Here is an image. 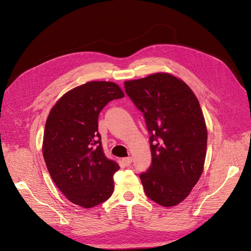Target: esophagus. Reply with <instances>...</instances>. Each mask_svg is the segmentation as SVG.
I'll return each mask as SVG.
<instances>
[{"mask_svg": "<svg viewBox=\"0 0 251 251\" xmlns=\"http://www.w3.org/2000/svg\"><path fill=\"white\" fill-rule=\"evenodd\" d=\"M122 162H123V164H124L125 166H129L131 163H132V157H131V156L124 157V159L122 160Z\"/></svg>", "mask_w": 251, "mask_h": 251, "instance_id": "1", "label": "esophagus"}]
</instances>
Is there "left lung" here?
I'll use <instances>...</instances> for the list:
<instances>
[{"label":"left lung","mask_w":251,"mask_h":251,"mask_svg":"<svg viewBox=\"0 0 251 251\" xmlns=\"http://www.w3.org/2000/svg\"><path fill=\"white\" fill-rule=\"evenodd\" d=\"M124 86L151 134V165L140 174L144 192L157 204L177 205L203 171L207 130L199 100L185 82L169 73L128 80Z\"/></svg>","instance_id":"8db88e82"}]
</instances>
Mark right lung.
<instances>
[{
  "label": "right lung",
  "mask_w": 251,
  "mask_h": 251,
  "mask_svg": "<svg viewBox=\"0 0 251 251\" xmlns=\"http://www.w3.org/2000/svg\"><path fill=\"white\" fill-rule=\"evenodd\" d=\"M124 92L110 81H90L69 90L51 108L43 154L49 173L67 199L85 208L109 200L119 165L104 155L99 115Z\"/></svg>",
  "instance_id": "obj_1"
}]
</instances>
